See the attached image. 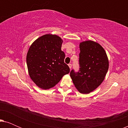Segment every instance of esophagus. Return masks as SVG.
<instances>
[{
    "label": "esophagus",
    "instance_id": "obj_1",
    "mask_svg": "<svg viewBox=\"0 0 128 128\" xmlns=\"http://www.w3.org/2000/svg\"><path fill=\"white\" fill-rule=\"evenodd\" d=\"M68 66H69V67L70 69H71V68H72V64H68Z\"/></svg>",
    "mask_w": 128,
    "mask_h": 128
}]
</instances>
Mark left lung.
Returning a JSON list of instances; mask_svg holds the SVG:
<instances>
[{
    "mask_svg": "<svg viewBox=\"0 0 128 128\" xmlns=\"http://www.w3.org/2000/svg\"><path fill=\"white\" fill-rule=\"evenodd\" d=\"M79 70L70 73L73 83L82 94H88L104 80L109 67L108 57L99 44L86 41L80 44Z\"/></svg>",
    "mask_w": 128,
    "mask_h": 128,
    "instance_id": "8db88e82",
    "label": "left lung"
}]
</instances>
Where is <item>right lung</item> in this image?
<instances>
[{"label": "right lung", "mask_w": 128, "mask_h": 128, "mask_svg": "<svg viewBox=\"0 0 128 128\" xmlns=\"http://www.w3.org/2000/svg\"><path fill=\"white\" fill-rule=\"evenodd\" d=\"M62 42L56 35L46 34L36 39L30 47L26 59L28 73L40 88H52L70 72L69 67L64 62Z\"/></svg>", "instance_id": "add662e5"}]
</instances>
